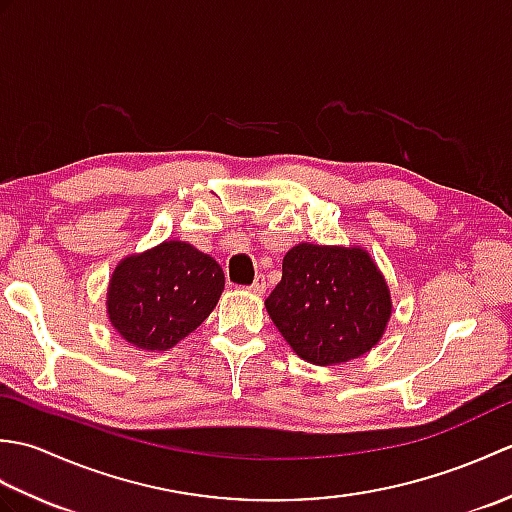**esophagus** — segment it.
<instances>
[{
	"label": "esophagus",
	"instance_id": "34e87169",
	"mask_svg": "<svg viewBox=\"0 0 512 512\" xmlns=\"http://www.w3.org/2000/svg\"><path fill=\"white\" fill-rule=\"evenodd\" d=\"M266 277L262 275V273H259L257 277H255V281H253V284H250V292H255V295H264V292H266Z\"/></svg>",
	"mask_w": 512,
	"mask_h": 512
}]
</instances>
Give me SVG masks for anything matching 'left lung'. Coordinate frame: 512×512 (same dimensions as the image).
Returning <instances> with one entry per match:
<instances>
[{
  "label": "left lung",
  "instance_id": "left-lung-1",
  "mask_svg": "<svg viewBox=\"0 0 512 512\" xmlns=\"http://www.w3.org/2000/svg\"><path fill=\"white\" fill-rule=\"evenodd\" d=\"M281 270L266 310L303 361L347 363L383 336L389 288L365 250L299 244L288 250Z\"/></svg>",
  "mask_w": 512,
  "mask_h": 512
}]
</instances>
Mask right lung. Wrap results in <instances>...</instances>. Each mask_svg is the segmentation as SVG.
Here are the masks:
<instances>
[{"mask_svg":"<svg viewBox=\"0 0 512 512\" xmlns=\"http://www.w3.org/2000/svg\"><path fill=\"white\" fill-rule=\"evenodd\" d=\"M222 290L220 264L173 239L118 264L107 312L127 343L151 352L169 350L209 317Z\"/></svg>","mask_w":512,"mask_h":512,"instance_id":"add662e5","label":"right lung"}]
</instances>
